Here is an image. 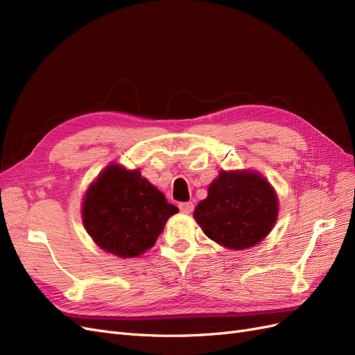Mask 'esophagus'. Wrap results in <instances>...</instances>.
<instances>
[{
    "instance_id": "1",
    "label": "esophagus",
    "mask_w": 355,
    "mask_h": 355,
    "mask_svg": "<svg viewBox=\"0 0 355 355\" xmlns=\"http://www.w3.org/2000/svg\"><path fill=\"white\" fill-rule=\"evenodd\" d=\"M179 210H180L182 213L189 214V213H192V210H194V202H191V201L180 202V204H179Z\"/></svg>"
}]
</instances>
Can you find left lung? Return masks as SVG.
<instances>
[{
  "label": "left lung",
  "instance_id": "1",
  "mask_svg": "<svg viewBox=\"0 0 355 355\" xmlns=\"http://www.w3.org/2000/svg\"><path fill=\"white\" fill-rule=\"evenodd\" d=\"M278 198L265 178L256 171L222 170L198 202L194 218L204 234L232 250L262 241L274 228Z\"/></svg>",
  "mask_w": 355,
  "mask_h": 355
}]
</instances>
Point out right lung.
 I'll return each instance as SVG.
<instances>
[{"label":"right lung","mask_w":355,"mask_h":355,"mask_svg":"<svg viewBox=\"0 0 355 355\" xmlns=\"http://www.w3.org/2000/svg\"><path fill=\"white\" fill-rule=\"evenodd\" d=\"M178 211L141 171L111 164L87 189L83 223L105 252L136 257L155 244L167 219Z\"/></svg>","instance_id":"add662e5"}]
</instances>
